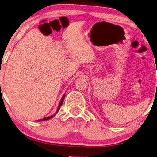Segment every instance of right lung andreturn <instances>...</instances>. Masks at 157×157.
Wrapping results in <instances>:
<instances>
[{
    "mask_svg": "<svg viewBox=\"0 0 157 157\" xmlns=\"http://www.w3.org/2000/svg\"><path fill=\"white\" fill-rule=\"evenodd\" d=\"M64 97H65V95H63V97H62L61 100V101H60V103H59V105L58 109H57L56 113H58V111H59V110H60L61 106V105H62V103H63V100H64ZM54 116V115H51V116H49V117H44V118H43V119H40V120H38V121H44V120H48V119H51V118L53 117Z\"/></svg>",
    "mask_w": 157,
    "mask_h": 157,
    "instance_id": "obj_1",
    "label": "right lung"
}]
</instances>
